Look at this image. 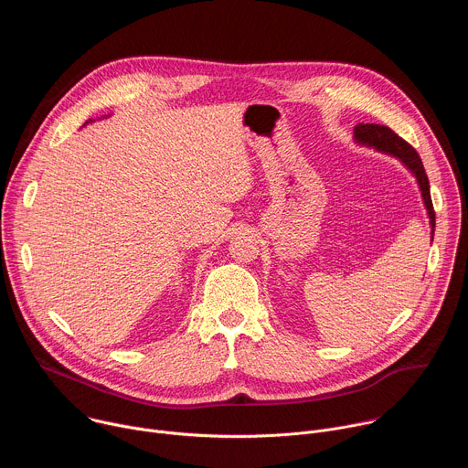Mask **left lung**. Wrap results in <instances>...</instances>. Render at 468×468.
Listing matches in <instances>:
<instances>
[{"label":"left lung","instance_id":"obj_1","mask_svg":"<svg viewBox=\"0 0 468 468\" xmlns=\"http://www.w3.org/2000/svg\"><path fill=\"white\" fill-rule=\"evenodd\" d=\"M354 137L361 144L374 146L379 152H385V154H390V155L398 157L415 174V177L419 181V186L422 190V197H424V204H426V209H428V215H430L431 228H435V211H433V204H431L430 181H428L424 165H422L420 155L417 154V150L410 143H406L402 137H398L390 127L379 125V123H359L354 129ZM433 231L435 229H431V239H433Z\"/></svg>","mask_w":468,"mask_h":468}]
</instances>
